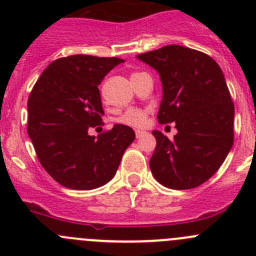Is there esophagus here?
I'll return each mask as SVG.
<instances>
[{"mask_svg":"<svg viewBox=\"0 0 256 256\" xmlns=\"http://www.w3.org/2000/svg\"><path fill=\"white\" fill-rule=\"evenodd\" d=\"M144 133H146V132H143V130H136V137H137V138L142 137V136L144 134Z\"/></svg>","mask_w":256,"mask_h":256,"instance_id":"obj_1","label":"esophagus"}]
</instances>
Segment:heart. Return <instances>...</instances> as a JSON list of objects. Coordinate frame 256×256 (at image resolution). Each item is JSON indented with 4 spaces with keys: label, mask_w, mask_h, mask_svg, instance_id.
Listing matches in <instances>:
<instances>
[{
    "label": "heart",
    "mask_w": 256,
    "mask_h": 256,
    "mask_svg": "<svg viewBox=\"0 0 256 256\" xmlns=\"http://www.w3.org/2000/svg\"><path fill=\"white\" fill-rule=\"evenodd\" d=\"M144 72H132L130 74V80L137 79L138 76H140ZM116 122L119 124H123V126H133V128H142L147 124V112L143 110L140 108H128L123 114L116 118Z\"/></svg>",
    "instance_id": "heart-1"
}]
</instances>
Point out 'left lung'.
<instances>
[{
    "instance_id": "1",
    "label": "left lung",
    "mask_w": 256,
    "mask_h": 256,
    "mask_svg": "<svg viewBox=\"0 0 256 256\" xmlns=\"http://www.w3.org/2000/svg\"><path fill=\"white\" fill-rule=\"evenodd\" d=\"M158 72L163 96L158 123H176L168 140L153 130L157 144L150 160L154 178L172 190L202 184L220 168L234 143V102L222 70L208 54L168 45L140 54Z\"/></svg>"
}]
</instances>
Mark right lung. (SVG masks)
Wrapping results in <instances>:
<instances>
[{
  "instance_id": "obj_1",
  "label": "right lung",
  "mask_w": 256,
  "mask_h": 256,
  "mask_svg": "<svg viewBox=\"0 0 256 256\" xmlns=\"http://www.w3.org/2000/svg\"><path fill=\"white\" fill-rule=\"evenodd\" d=\"M118 58L70 55L51 62L28 100V133L46 172L62 186L93 190L116 174L134 130L116 124L96 137L89 128L102 126L98 85L123 62Z\"/></svg>"
}]
</instances>
